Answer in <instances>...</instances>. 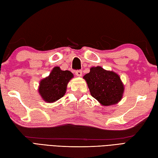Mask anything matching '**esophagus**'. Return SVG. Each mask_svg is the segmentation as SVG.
Listing matches in <instances>:
<instances>
[{"mask_svg": "<svg viewBox=\"0 0 158 158\" xmlns=\"http://www.w3.org/2000/svg\"><path fill=\"white\" fill-rule=\"evenodd\" d=\"M75 74L77 77H81L82 76V71L81 70H76Z\"/></svg>", "mask_w": 158, "mask_h": 158, "instance_id": "obj_1", "label": "esophagus"}]
</instances>
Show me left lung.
Wrapping results in <instances>:
<instances>
[{"mask_svg":"<svg viewBox=\"0 0 158 158\" xmlns=\"http://www.w3.org/2000/svg\"><path fill=\"white\" fill-rule=\"evenodd\" d=\"M91 95L102 106L116 105L122 100L124 85L117 73L101 66H93L83 76Z\"/></svg>","mask_w":158,"mask_h":158,"instance_id":"obj_1","label":"left lung"}]
</instances>
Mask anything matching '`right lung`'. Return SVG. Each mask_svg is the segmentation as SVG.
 <instances>
[{
    "label": "right lung",
    "instance_id": "obj_1",
    "mask_svg": "<svg viewBox=\"0 0 158 158\" xmlns=\"http://www.w3.org/2000/svg\"><path fill=\"white\" fill-rule=\"evenodd\" d=\"M73 77L69 70H62L59 66L54 67L48 77L40 81L38 92L41 98L48 103L61 98L65 94L67 85Z\"/></svg>",
    "mask_w": 158,
    "mask_h": 158
}]
</instances>
